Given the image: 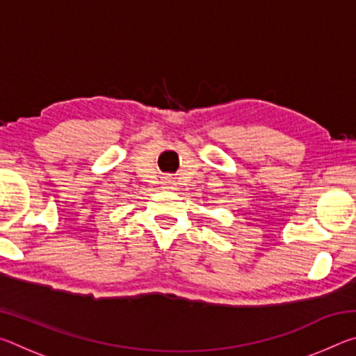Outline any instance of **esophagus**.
<instances>
[{
  "mask_svg": "<svg viewBox=\"0 0 356 356\" xmlns=\"http://www.w3.org/2000/svg\"><path fill=\"white\" fill-rule=\"evenodd\" d=\"M161 188L163 190H176V182L170 177L161 179Z\"/></svg>",
  "mask_w": 356,
  "mask_h": 356,
  "instance_id": "34e87169",
  "label": "esophagus"
}]
</instances>
